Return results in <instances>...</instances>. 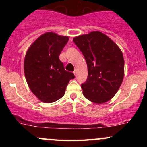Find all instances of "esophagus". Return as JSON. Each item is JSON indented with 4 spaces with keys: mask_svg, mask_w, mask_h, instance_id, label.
<instances>
[{
    "mask_svg": "<svg viewBox=\"0 0 147 147\" xmlns=\"http://www.w3.org/2000/svg\"><path fill=\"white\" fill-rule=\"evenodd\" d=\"M73 73H74V75H75V76H76V75H77V70H74Z\"/></svg>",
    "mask_w": 147,
    "mask_h": 147,
    "instance_id": "obj_1",
    "label": "esophagus"
}]
</instances>
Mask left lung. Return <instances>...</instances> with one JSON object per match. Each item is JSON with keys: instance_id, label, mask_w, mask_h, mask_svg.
I'll use <instances>...</instances> for the list:
<instances>
[{"instance_id": "1", "label": "left lung", "mask_w": 147, "mask_h": 147, "mask_svg": "<svg viewBox=\"0 0 147 147\" xmlns=\"http://www.w3.org/2000/svg\"><path fill=\"white\" fill-rule=\"evenodd\" d=\"M74 43L88 65L86 81L81 84L86 98L96 104L114 97L124 78V60L119 47L100 32L75 37Z\"/></svg>"}]
</instances>
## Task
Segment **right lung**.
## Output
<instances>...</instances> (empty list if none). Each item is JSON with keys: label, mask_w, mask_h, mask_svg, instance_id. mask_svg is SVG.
I'll return each instance as SVG.
<instances>
[{"label": "right lung", "mask_w": 147, "mask_h": 147, "mask_svg": "<svg viewBox=\"0 0 147 147\" xmlns=\"http://www.w3.org/2000/svg\"><path fill=\"white\" fill-rule=\"evenodd\" d=\"M68 36L47 32L32 43L27 52L24 72L30 90L40 100L52 103L64 95L69 81L75 78L59 60Z\"/></svg>", "instance_id": "add662e5"}]
</instances>
